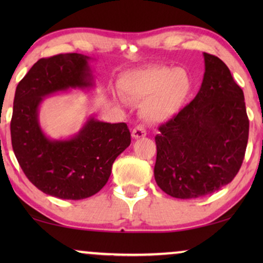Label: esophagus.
I'll return each instance as SVG.
<instances>
[{
    "instance_id": "1",
    "label": "esophagus",
    "mask_w": 263,
    "mask_h": 263,
    "mask_svg": "<svg viewBox=\"0 0 263 263\" xmlns=\"http://www.w3.org/2000/svg\"><path fill=\"white\" fill-rule=\"evenodd\" d=\"M132 136H133V138H134V139L145 138V136H146V129H145V127H143V125H141V124L136 125V127H135L134 129H133Z\"/></svg>"
}]
</instances>
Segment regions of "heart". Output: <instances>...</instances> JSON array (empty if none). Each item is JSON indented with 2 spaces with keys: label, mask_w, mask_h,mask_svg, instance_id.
Returning <instances> with one entry per match:
<instances>
[{
  "label": "heart",
  "mask_w": 263,
  "mask_h": 263,
  "mask_svg": "<svg viewBox=\"0 0 263 263\" xmlns=\"http://www.w3.org/2000/svg\"><path fill=\"white\" fill-rule=\"evenodd\" d=\"M117 87L124 98L140 103V115L149 122L170 120L192 92L193 81L183 68L151 66L122 74Z\"/></svg>",
  "instance_id": "heart-1"
}]
</instances>
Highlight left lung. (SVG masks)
I'll return each instance as SVG.
<instances>
[{
	"label": "left lung",
	"mask_w": 263,
	"mask_h": 263,
	"mask_svg": "<svg viewBox=\"0 0 263 263\" xmlns=\"http://www.w3.org/2000/svg\"><path fill=\"white\" fill-rule=\"evenodd\" d=\"M204 74L190 104L159 127L154 178L177 199L217 192L235 178L249 136L242 88L228 66L203 52Z\"/></svg>",
	"instance_id": "obj_1"
}]
</instances>
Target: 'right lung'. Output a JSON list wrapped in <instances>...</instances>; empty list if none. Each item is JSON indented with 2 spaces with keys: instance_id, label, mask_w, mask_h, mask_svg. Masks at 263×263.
Returning <instances> with one entry per match:
<instances>
[{
  "instance_id": "add662e5",
  "label": "right lung",
  "mask_w": 263,
  "mask_h": 263,
  "mask_svg": "<svg viewBox=\"0 0 263 263\" xmlns=\"http://www.w3.org/2000/svg\"><path fill=\"white\" fill-rule=\"evenodd\" d=\"M91 60L81 53L41 59L17 84L14 97V154L32 184L59 199L82 200L98 193L110 177L115 159L132 141L125 123L95 117L69 139H50L39 124V106L46 97L95 86Z\"/></svg>"
}]
</instances>
